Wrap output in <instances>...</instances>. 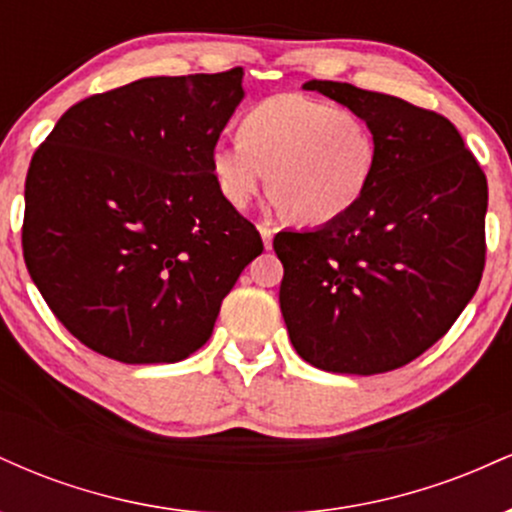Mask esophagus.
<instances>
[{
    "label": "esophagus",
    "mask_w": 512,
    "mask_h": 512,
    "mask_svg": "<svg viewBox=\"0 0 512 512\" xmlns=\"http://www.w3.org/2000/svg\"><path fill=\"white\" fill-rule=\"evenodd\" d=\"M260 236H262V243H264V248H272V238H274V228H272V223H260Z\"/></svg>",
    "instance_id": "obj_1"
}]
</instances>
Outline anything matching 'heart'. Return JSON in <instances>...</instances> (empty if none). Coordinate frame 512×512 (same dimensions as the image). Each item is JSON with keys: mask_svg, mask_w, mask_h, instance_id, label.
<instances>
[{"mask_svg": "<svg viewBox=\"0 0 512 512\" xmlns=\"http://www.w3.org/2000/svg\"><path fill=\"white\" fill-rule=\"evenodd\" d=\"M378 161L373 129L349 108L279 93L240 120V142L211 149V173L231 207H248L269 173V197L286 219L322 226L354 209Z\"/></svg>", "mask_w": 512, "mask_h": 512, "instance_id": "heart-1", "label": "heart"}]
</instances>
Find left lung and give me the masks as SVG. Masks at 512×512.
<instances>
[{
  "label": "left lung",
  "instance_id": "8db88e82",
  "mask_svg": "<svg viewBox=\"0 0 512 512\" xmlns=\"http://www.w3.org/2000/svg\"><path fill=\"white\" fill-rule=\"evenodd\" d=\"M368 122L378 161L354 209L281 231L279 303L293 349L330 373L407 366L450 330L486 264V175L448 117L342 81H308Z\"/></svg>",
  "mask_w": 512,
  "mask_h": 512
}]
</instances>
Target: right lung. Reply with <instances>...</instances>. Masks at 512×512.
I'll return each instance as SVG.
<instances>
[{
  "instance_id": "1",
  "label": "right lung",
  "mask_w": 512,
  "mask_h": 512,
  "mask_svg": "<svg viewBox=\"0 0 512 512\" xmlns=\"http://www.w3.org/2000/svg\"><path fill=\"white\" fill-rule=\"evenodd\" d=\"M240 81V67L132 81L72 105L35 149L23 260L57 320L96 354H195L264 250L211 173Z\"/></svg>"
}]
</instances>
